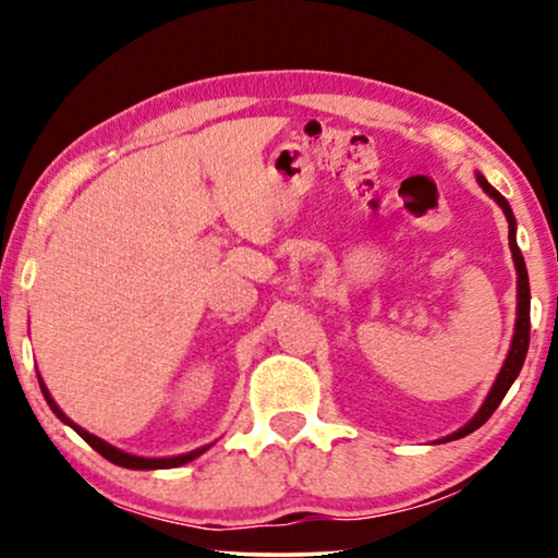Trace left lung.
<instances>
[{
  "mask_svg": "<svg viewBox=\"0 0 558 558\" xmlns=\"http://www.w3.org/2000/svg\"><path fill=\"white\" fill-rule=\"evenodd\" d=\"M477 182H480V187H483L485 193L500 205L502 213H506V218H508V243H510V251H513V264H515V274H518V317H515V332H513V342H510L508 357H506V363H502V368L498 373V378H495V384L490 388V393H487L485 403L480 407L477 414L462 426L460 432L449 434V437H445L441 441H452V439L468 437V434L480 429V426H483L487 418L493 416V411L500 407V401L506 399L508 388L513 386L518 373H521L525 353H529V340H531V287H529V271H525L523 254H521V248H518V243H515V216H513V210H510L506 197H502L498 190H495L490 182L483 178V174H477Z\"/></svg>",
  "mask_w": 558,
  "mask_h": 558,
  "instance_id": "1",
  "label": "left lung"
}]
</instances>
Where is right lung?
Instances as JSON below:
<instances>
[{
    "label": "right lung",
    "instance_id": "1",
    "mask_svg": "<svg viewBox=\"0 0 558 558\" xmlns=\"http://www.w3.org/2000/svg\"><path fill=\"white\" fill-rule=\"evenodd\" d=\"M37 380H40V388H43V396H45V401H48V407L52 409V414H56L60 422L63 424H68L71 426L73 432H78L83 439L88 441L90 447L96 449L98 454L101 457H106V460L109 462H113V464H119V468H129V470H170V468H180V464H187V462H193L195 457H201L205 449L208 447H201V449H193V452H187V454H180V457H136V454H129V452H121V449H117V447H111L109 441H104V439H98L96 434H90V432H86L83 429V426H78V424H73L71 418H68L63 411H60V407L56 401H52V396H50V391L48 388H45V384H43V378L37 376Z\"/></svg>",
    "mask_w": 558,
    "mask_h": 558
}]
</instances>
